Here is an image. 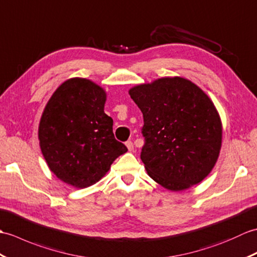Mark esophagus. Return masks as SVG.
I'll return each mask as SVG.
<instances>
[{"instance_id": "esophagus-1", "label": "esophagus", "mask_w": 257, "mask_h": 257, "mask_svg": "<svg viewBox=\"0 0 257 257\" xmlns=\"http://www.w3.org/2000/svg\"><path fill=\"white\" fill-rule=\"evenodd\" d=\"M125 145H126V147L128 148V151H133L134 150V144L132 141H127L126 143H125Z\"/></svg>"}]
</instances>
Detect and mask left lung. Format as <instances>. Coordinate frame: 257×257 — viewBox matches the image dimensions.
Masks as SVG:
<instances>
[{
	"mask_svg": "<svg viewBox=\"0 0 257 257\" xmlns=\"http://www.w3.org/2000/svg\"><path fill=\"white\" fill-rule=\"evenodd\" d=\"M128 93L143 113L141 159L147 174L172 191L201 182L218 161L222 124L212 101L185 78H161Z\"/></svg>",
	"mask_w": 257,
	"mask_h": 257,
	"instance_id": "1",
	"label": "left lung"
}]
</instances>
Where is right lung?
<instances>
[{"label":"right lung","mask_w":257,"mask_h":257,"mask_svg":"<svg viewBox=\"0 0 257 257\" xmlns=\"http://www.w3.org/2000/svg\"><path fill=\"white\" fill-rule=\"evenodd\" d=\"M105 91L83 78L60 84L45 106L38 139L49 169L77 188L95 184L127 148L104 113Z\"/></svg>","instance_id":"1"}]
</instances>
